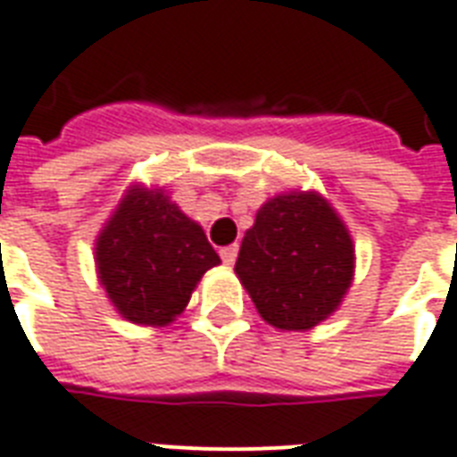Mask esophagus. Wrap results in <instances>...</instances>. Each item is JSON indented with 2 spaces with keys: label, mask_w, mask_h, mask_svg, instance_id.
I'll return each mask as SVG.
<instances>
[{
  "label": "esophagus",
  "mask_w": 457,
  "mask_h": 457,
  "mask_svg": "<svg viewBox=\"0 0 457 457\" xmlns=\"http://www.w3.org/2000/svg\"><path fill=\"white\" fill-rule=\"evenodd\" d=\"M221 261L226 262V265H233L236 262V258H238V245H226V248H221Z\"/></svg>",
  "instance_id": "esophagus-1"
}]
</instances>
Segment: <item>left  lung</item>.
<instances>
[{
    "mask_svg": "<svg viewBox=\"0 0 457 457\" xmlns=\"http://www.w3.org/2000/svg\"><path fill=\"white\" fill-rule=\"evenodd\" d=\"M353 270L351 233L316 192L268 199L236 261V275L258 314L282 331H306L334 314Z\"/></svg>",
    "mask_w": 457,
    "mask_h": 457,
    "instance_id": "1",
    "label": "left lung"
}]
</instances>
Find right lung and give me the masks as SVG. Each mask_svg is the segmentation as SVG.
I'll list each match as a JSON object with an SVG mask.
<instances>
[{"instance_id":"right-lung-1","label":"right lung","mask_w":457,"mask_h":457,"mask_svg":"<svg viewBox=\"0 0 457 457\" xmlns=\"http://www.w3.org/2000/svg\"><path fill=\"white\" fill-rule=\"evenodd\" d=\"M96 275L131 324L168 326L185 312L196 282L219 265L202 226L162 189L131 187L96 236Z\"/></svg>"}]
</instances>
